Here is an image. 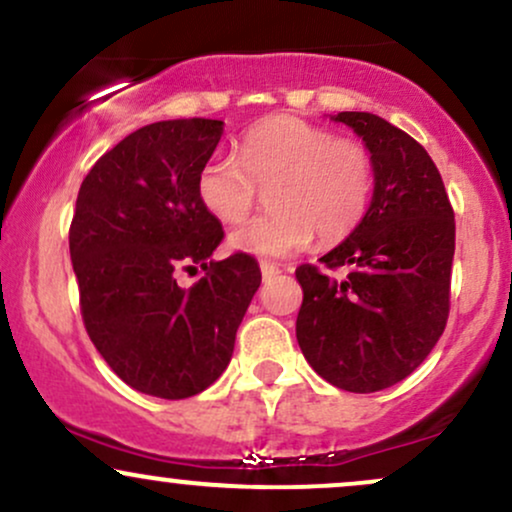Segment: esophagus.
I'll list each match as a JSON object with an SVG mask.
<instances>
[{"instance_id": "34e87169", "label": "esophagus", "mask_w": 512, "mask_h": 512, "mask_svg": "<svg viewBox=\"0 0 512 512\" xmlns=\"http://www.w3.org/2000/svg\"><path fill=\"white\" fill-rule=\"evenodd\" d=\"M260 269H262V276H264V279H272V276L281 274V269L276 267V264H272V262H262V264H260Z\"/></svg>"}]
</instances>
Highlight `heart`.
<instances>
[{
    "label": "heart",
    "instance_id": "heart-1",
    "mask_svg": "<svg viewBox=\"0 0 512 512\" xmlns=\"http://www.w3.org/2000/svg\"><path fill=\"white\" fill-rule=\"evenodd\" d=\"M262 190L272 209L231 233L236 250L286 257L310 240L337 243L366 219L375 192V158L363 142L291 115L243 134L236 156H211L197 175L199 202L223 223L250 214Z\"/></svg>",
    "mask_w": 512,
    "mask_h": 512
}]
</instances>
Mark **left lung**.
Wrapping results in <instances>:
<instances>
[{
    "label": "left lung",
    "instance_id": "obj_1",
    "mask_svg": "<svg viewBox=\"0 0 512 512\" xmlns=\"http://www.w3.org/2000/svg\"><path fill=\"white\" fill-rule=\"evenodd\" d=\"M375 158L361 226L325 257L301 264L296 339L320 378L378 392L414 373L448 325L455 211L436 163L407 132L370 113H339ZM344 268V277L331 272Z\"/></svg>",
    "mask_w": 512,
    "mask_h": 512
}]
</instances>
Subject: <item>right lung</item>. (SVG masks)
Wrapping results in <instances>:
<instances>
[{
	"label": "right lung",
	"instance_id": "add662e5",
	"mask_svg": "<svg viewBox=\"0 0 512 512\" xmlns=\"http://www.w3.org/2000/svg\"><path fill=\"white\" fill-rule=\"evenodd\" d=\"M221 120L146 125L93 163L81 182L69 252L84 327L98 354L134 390L199 395L226 370L260 267L245 252L209 260L223 228L197 195ZM199 266L190 290L177 274Z\"/></svg>",
	"mask_w": 512,
	"mask_h": 512
}]
</instances>
